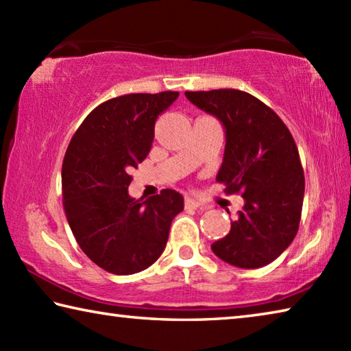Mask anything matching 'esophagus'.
I'll list each match as a JSON object with an SVG mask.
<instances>
[{
  "label": "esophagus",
  "mask_w": 351,
  "mask_h": 351,
  "mask_svg": "<svg viewBox=\"0 0 351 351\" xmlns=\"http://www.w3.org/2000/svg\"><path fill=\"white\" fill-rule=\"evenodd\" d=\"M184 204H186V209H204V204H201L198 199L190 198V197L186 198Z\"/></svg>",
  "instance_id": "1"
}]
</instances>
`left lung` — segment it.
Wrapping results in <instances>:
<instances>
[{
    "instance_id": "8db88e82",
    "label": "left lung",
    "mask_w": 351,
    "mask_h": 351,
    "mask_svg": "<svg viewBox=\"0 0 351 351\" xmlns=\"http://www.w3.org/2000/svg\"><path fill=\"white\" fill-rule=\"evenodd\" d=\"M186 97L223 123L226 147L217 181L226 193L245 198L229 234L212 251L239 268L269 265L293 243L304 204L305 176L293 134L249 93L186 91Z\"/></svg>"
}]
</instances>
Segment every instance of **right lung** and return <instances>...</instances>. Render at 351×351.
Instances as JSON below:
<instances>
[{"label":"right lung","mask_w":351,"mask_h":351,"mask_svg":"<svg viewBox=\"0 0 351 351\" xmlns=\"http://www.w3.org/2000/svg\"><path fill=\"white\" fill-rule=\"evenodd\" d=\"M178 96L162 91L106 100L85 117L64 154L62 190L69 228L82 251L111 274L152 266L184 209L182 195L171 189L145 201L128 195L130 171L147 158L154 122Z\"/></svg>","instance_id":"1"}]
</instances>
